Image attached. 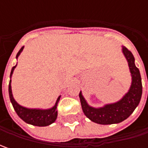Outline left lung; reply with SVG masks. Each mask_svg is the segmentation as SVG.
<instances>
[{"mask_svg":"<svg viewBox=\"0 0 148 148\" xmlns=\"http://www.w3.org/2000/svg\"><path fill=\"white\" fill-rule=\"evenodd\" d=\"M123 53L128 60V66L132 75V85L128 92L122 99L116 103L106 105L102 108H93L86 103L80 92L79 97L82 108L86 116L91 121L99 124L119 123L128 119L138 105L143 93L142 79L138 68L134 63L133 53L127 48L123 47Z\"/></svg>","mask_w":148,"mask_h":148,"instance_id":"8db88e82","label":"left lung"}]
</instances>
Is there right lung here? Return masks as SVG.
<instances>
[{"mask_svg":"<svg viewBox=\"0 0 148 148\" xmlns=\"http://www.w3.org/2000/svg\"><path fill=\"white\" fill-rule=\"evenodd\" d=\"M24 49V47H22L20 49V51L18 52V53L16 55V58L19 57L20 53L22 52V50ZM17 64L12 67L11 72H10V77L11 78L12 73L14 71V69ZM11 80H10V84H9V95H10V99L11 101V104L14 107V110L16 112V114H18V116L20 117L21 119H23L24 121L27 123H29L34 126H39V127H43V126H48L49 124L53 123L56 120L57 116H58V110H57V105L58 104L60 99V96L58 98L55 105L53 108L49 109V110H30V109H27L25 107L20 106L13 98L12 95V91H11V86H10Z\"/></svg>","mask_w":148,"mask_h":148,"instance_id":"add662e5","label":"right lung"}]
</instances>
